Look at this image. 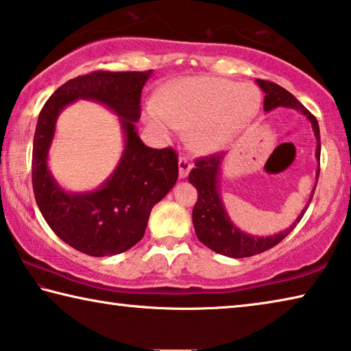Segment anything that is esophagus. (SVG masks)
Returning <instances> with one entry per match:
<instances>
[{
  "label": "esophagus",
  "instance_id": "34e87169",
  "mask_svg": "<svg viewBox=\"0 0 351 351\" xmlns=\"http://www.w3.org/2000/svg\"><path fill=\"white\" fill-rule=\"evenodd\" d=\"M178 167H180V176L186 178L189 175V171L192 170V162L189 161V158L180 156V159H178Z\"/></svg>",
  "mask_w": 351,
  "mask_h": 351
}]
</instances>
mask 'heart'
Listing matches in <instances>:
<instances>
[{
	"label": "heart",
	"instance_id": "1",
	"mask_svg": "<svg viewBox=\"0 0 351 351\" xmlns=\"http://www.w3.org/2000/svg\"><path fill=\"white\" fill-rule=\"evenodd\" d=\"M260 105L258 91L218 77H190L171 88L164 104L153 102L147 121L159 133L189 130L192 145L199 152H213L229 144Z\"/></svg>",
	"mask_w": 351,
	"mask_h": 351
}]
</instances>
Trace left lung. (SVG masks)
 Listing matches in <instances>:
<instances>
[{
	"mask_svg": "<svg viewBox=\"0 0 351 351\" xmlns=\"http://www.w3.org/2000/svg\"><path fill=\"white\" fill-rule=\"evenodd\" d=\"M258 86L265 93V102L263 110L271 111L277 108V106H285V108H294L300 111L302 114L308 117V121L311 122L314 136H316L317 142V150H316V159H320V133H319V123L317 119L314 117L310 111H308L299 100H297L293 94L288 93L285 88L278 86L277 83L269 80H257ZM224 158V153H213L209 156L198 158L195 161V169L189 173V181L192 186L197 187L198 199L195 203L192 219H193V228L197 232L198 240L206 245L212 251H215L221 255H228L232 258H243V257H252V255L261 254L268 249L274 247L278 245L285 237H287L291 230H293L297 223L300 221L304 213L306 212L308 206L300 212V215L297 217L295 221L289 226L288 229H285L283 232L271 235V237H255L241 232L237 226L230 221L226 212L221 195H219L218 189V176H219V165ZM320 165V164H319ZM319 170L316 175V184L319 180ZM314 186L311 192V198L314 195ZM308 201V203H310Z\"/></svg>",
	"mask_w": 351,
	"mask_h": 351,
	"instance_id": "8db88e82",
	"label": "left lung"
}]
</instances>
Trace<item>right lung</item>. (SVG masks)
Wrapping results in <instances>:
<instances>
[{
    "label": "right lung",
    "instance_id": "right-lung-1",
    "mask_svg": "<svg viewBox=\"0 0 351 351\" xmlns=\"http://www.w3.org/2000/svg\"><path fill=\"white\" fill-rule=\"evenodd\" d=\"M153 71H94L58 88L40 111L34 136L32 186L41 215L57 237L77 251L106 257L128 251L145 234L153 206L178 180V154L171 147L150 148L134 122L141 117V93ZM77 98L94 99L121 117L126 148L117 170L94 193L68 194L47 169L55 122Z\"/></svg>",
    "mask_w": 351,
    "mask_h": 351
}]
</instances>
